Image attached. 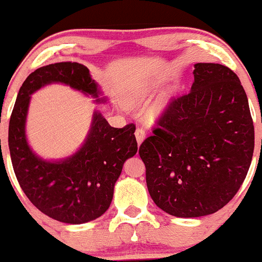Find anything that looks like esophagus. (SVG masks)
<instances>
[{
    "instance_id": "obj_1",
    "label": "esophagus",
    "mask_w": 262,
    "mask_h": 262,
    "mask_svg": "<svg viewBox=\"0 0 262 262\" xmlns=\"http://www.w3.org/2000/svg\"><path fill=\"white\" fill-rule=\"evenodd\" d=\"M135 136H136V140H137V143L139 145H141V142L145 140L146 137V134H145V130L141 127H137L136 131H135Z\"/></svg>"
}]
</instances>
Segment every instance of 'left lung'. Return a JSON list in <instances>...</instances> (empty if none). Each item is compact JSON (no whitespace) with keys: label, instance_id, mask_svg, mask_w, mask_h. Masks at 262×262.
<instances>
[{"label":"left lung","instance_id":"8db88e82","mask_svg":"<svg viewBox=\"0 0 262 262\" xmlns=\"http://www.w3.org/2000/svg\"><path fill=\"white\" fill-rule=\"evenodd\" d=\"M191 91L171 98L139 148L154 202L176 217L216 212L238 191L255 146L249 101L232 70L196 63Z\"/></svg>","mask_w":262,"mask_h":262}]
</instances>
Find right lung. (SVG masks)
Returning a JSON list of instances; mask_svg holds the SVG:
<instances>
[{
  "mask_svg": "<svg viewBox=\"0 0 262 262\" xmlns=\"http://www.w3.org/2000/svg\"><path fill=\"white\" fill-rule=\"evenodd\" d=\"M52 82H61L96 102L100 90L89 69L77 62L40 67L19 89L8 126V147L17 181L25 195L45 215L64 224H85L106 212L125 161L137 152L136 126L111 127L98 111L82 147L61 161H46L32 152L26 140V117L31 95Z\"/></svg>",
  "mask_w": 262,
  "mask_h": 262,
  "instance_id": "1",
  "label": "right lung"
}]
</instances>
